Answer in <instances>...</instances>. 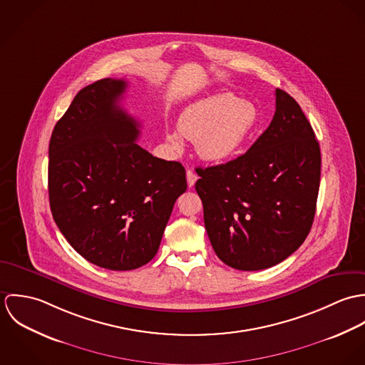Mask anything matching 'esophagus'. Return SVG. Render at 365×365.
Listing matches in <instances>:
<instances>
[{"label": "esophagus", "mask_w": 365, "mask_h": 365, "mask_svg": "<svg viewBox=\"0 0 365 365\" xmlns=\"http://www.w3.org/2000/svg\"><path fill=\"white\" fill-rule=\"evenodd\" d=\"M197 178H198V177H197V174H195L192 170H187V182H188V187H190V188L194 187Z\"/></svg>", "instance_id": "1"}]
</instances>
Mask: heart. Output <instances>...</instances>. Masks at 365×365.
Masks as SVG:
<instances>
[{
	"mask_svg": "<svg viewBox=\"0 0 365 365\" xmlns=\"http://www.w3.org/2000/svg\"><path fill=\"white\" fill-rule=\"evenodd\" d=\"M259 122V110L249 101H240L230 93L212 94L188 105L178 118L180 133L197 142L204 160L225 163L240 153ZM173 149L182 148L181 136L167 133Z\"/></svg>",
	"mask_w": 365,
	"mask_h": 365,
	"instance_id": "heart-1",
	"label": "heart"
}]
</instances>
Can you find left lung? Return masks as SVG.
I'll return each mask as SVG.
<instances>
[{"label":"left lung","mask_w":365,"mask_h":365,"mask_svg":"<svg viewBox=\"0 0 365 365\" xmlns=\"http://www.w3.org/2000/svg\"><path fill=\"white\" fill-rule=\"evenodd\" d=\"M197 173L210 245L229 267L269 268L309 235L320 148L301 106L285 91L275 90L274 118L245 155Z\"/></svg>","instance_id":"left-lung-1"}]
</instances>
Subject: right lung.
I'll return each mask as SVG.
<instances>
[{
	"mask_svg": "<svg viewBox=\"0 0 365 365\" xmlns=\"http://www.w3.org/2000/svg\"><path fill=\"white\" fill-rule=\"evenodd\" d=\"M123 80L84 87L53 129L49 202L53 219L86 260L128 271L156 256L185 168L140 148L139 123L119 100Z\"/></svg>",
	"mask_w": 365,
	"mask_h": 365,
	"instance_id": "right-lung-1",
	"label": "right lung"
}]
</instances>
